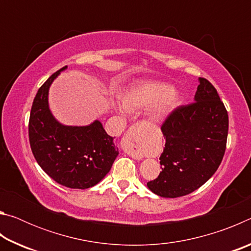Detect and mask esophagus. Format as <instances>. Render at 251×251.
Here are the masks:
<instances>
[{"label": "esophagus", "mask_w": 251, "mask_h": 251, "mask_svg": "<svg viewBox=\"0 0 251 251\" xmlns=\"http://www.w3.org/2000/svg\"><path fill=\"white\" fill-rule=\"evenodd\" d=\"M151 127L146 122L136 123L127 131L123 138V150L129 156L136 159H142L144 157V148L146 146Z\"/></svg>", "instance_id": "obj_1"}]
</instances>
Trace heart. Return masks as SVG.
I'll list each match as a JSON object with an SVG mask.
<instances>
[{
	"mask_svg": "<svg viewBox=\"0 0 251 251\" xmlns=\"http://www.w3.org/2000/svg\"><path fill=\"white\" fill-rule=\"evenodd\" d=\"M177 101L178 94L173 91L172 86L163 83H150L134 88L128 94H126L123 100L125 107H120V112L126 113V108H148L156 104L152 110L154 116L161 118L172 112Z\"/></svg>",
	"mask_w": 251,
	"mask_h": 251,
	"instance_id": "obj_1",
	"label": "heart"
}]
</instances>
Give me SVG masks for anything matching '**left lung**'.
Returning <instances> with one entry per match:
<instances>
[{
    "instance_id": "1",
    "label": "left lung",
    "mask_w": 251,
    "mask_h": 251,
    "mask_svg": "<svg viewBox=\"0 0 251 251\" xmlns=\"http://www.w3.org/2000/svg\"><path fill=\"white\" fill-rule=\"evenodd\" d=\"M198 80L194 103L177 107L161 126L166 139L161 172L147 182L160 197H181L198 189L217 171L226 151L228 113L211 83Z\"/></svg>"
}]
</instances>
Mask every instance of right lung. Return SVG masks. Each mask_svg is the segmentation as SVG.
I'll return each instance as SVG.
<instances>
[{"label": "right lung", "instance_id": "obj_1", "mask_svg": "<svg viewBox=\"0 0 251 251\" xmlns=\"http://www.w3.org/2000/svg\"><path fill=\"white\" fill-rule=\"evenodd\" d=\"M66 69L55 72L37 91L29 115V145L37 164L52 179L69 188L86 189L110 171L118 148L99 120L86 126H67L53 116L49 91Z\"/></svg>", "mask_w": 251, "mask_h": 251}]
</instances>
